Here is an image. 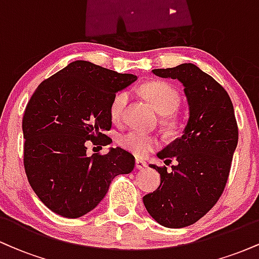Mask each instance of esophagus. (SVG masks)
Masks as SVG:
<instances>
[{"label": "esophagus", "mask_w": 259, "mask_h": 259, "mask_svg": "<svg viewBox=\"0 0 259 259\" xmlns=\"http://www.w3.org/2000/svg\"><path fill=\"white\" fill-rule=\"evenodd\" d=\"M135 167L138 168V169H145L147 167V163L145 162V160H142V159H136L135 160Z\"/></svg>", "instance_id": "1"}]
</instances>
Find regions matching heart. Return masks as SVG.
I'll list each match as a JSON object with an SVG mask.
<instances>
[{"label":"heart","instance_id":"1","mask_svg":"<svg viewBox=\"0 0 259 259\" xmlns=\"http://www.w3.org/2000/svg\"><path fill=\"white\" fill-rule=\"evenodd\" d=\"M138 90L152 105L153 108L162 115L171 114L179 106V92L173 85L165 81L154 80V81L146 82L145 85L140 86ZM127 100H129V95L124 91L118 92L113 97L111 107H109V114H111L112 120L114 123H118L123 117V112ZM118 144L127 152L135 154L138 157H145L158 146L159 142L156 136L133 130V132H127L119 136Z\"/></svg>","mask_w":259,"mask_h":259}]
</instances>
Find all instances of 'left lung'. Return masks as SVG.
<instances>
[{"label":"left lung","mask_w":259,"mask_h":259,"mask_svg":"<svg viewBox=\"0 0 259 259\" xmlns=\"http://www.w3.org/2000/svg\"><path fill=\"white\" fill-rule=\"evenodd\" d=\"M152 73L179 80L190 113L183 135L157 154L167 165L175 160L171 170L150 164L160 174V185L144 196V204L163 227H189L214 206L227 185L239 140L233 102L219 82L192 63Z\"/></svg>","instance_id":"left-lung-1"}]
</instances>
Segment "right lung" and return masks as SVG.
Listing matches in <instances>:
<instances>
[{"mask_svg": "<svg viewBox=\"0 0 259 259\" xmlns=\"http://www.w3.org/2000/svg\"><path fill=\"white\" fill-rule=\"evenodd\" d=\"M138 79L91 62H72L44 80L23 117L24 168L40 201L65 218H79L102 201L112 180L132 173L135 157L120 147L86 154V142L107 146L113 97Z\"/></svg>", "mask_w": 259, "mask_h": 259, "instance_id": "1", "label": "right lung"}]
</instances>
